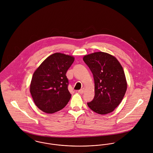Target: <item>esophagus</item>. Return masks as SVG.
I'll return each instance as SVG.
<instances>
[{"instance_id":"1","label":"esophagus","mask_w":153,"mask_h":153,"mask_svg":"<svg viewBox=\"0 0 153 153\" xmlns=\"http://www.w3.org/2000/svg\"><path fill=\"white\" fill-rule=\"evenodd\" d=\"M84 91H85V89L84 88H82V89H80V90H79L78 92L79 93H80V94H83V93H84Z\"/></svg>"}]
</instances>
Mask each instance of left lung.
Returning <instances> with one entry per match:
<instances>
[{
  "mask_svg": "<svg viewBox=\"0 0 153 153\" xmlns=\"http://www.w3.org/2000/svg\"><path fill=\"white\" fill-rule=\"evenodd\" d=\"M83 61L92 71L94 97L88 105L94 112L105 115L120 104L127 89L122 65L112 55L96 52L85 56Z\"/></svg>",
  "mask_w": 153,
  "mask_h": 153,
  "instance_id": "left-lung-1",
  "label": "left lung"
}]
</instances>
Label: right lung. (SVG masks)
Returning a JSON list of instances; mask_svg holds the SVG:
<instances>
[{
  "mask_svg": "<svg viewBox=\"0 0 153 153\" xmlns=\"http://www.w3.org/2000/svg\"><path fill=\"white\" fill-rule=\"evenodd\" d=\"M74 60L72 56L56 53L48 57L34 72L30 92L35 104L42 111L53 114L68 103L71 95L65 74Z\"/></svg>",
  "mask_w": 153,
  "mask_h": 153,
  "instance_id": "obj_1",
  "label": "right lung"
}]
</instances>
